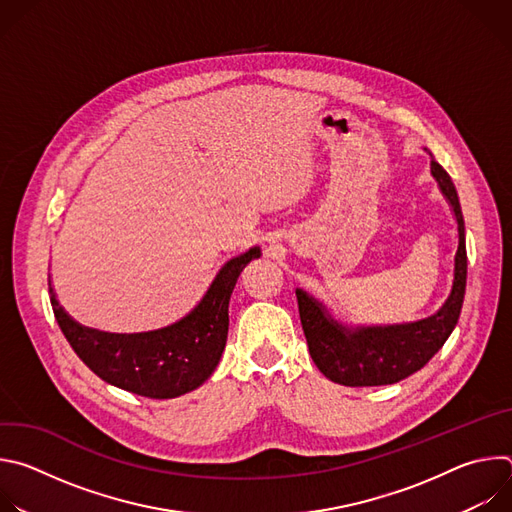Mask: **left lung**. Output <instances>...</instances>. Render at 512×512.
<instances>
[{
	"label": "left lung",
	"mask_w": 512,
	"mask_h": 512,
	"mask_svg": "<svg viewBox=\"0 0 512 512\" xmlns=\"http://www.w3.org/2000/svg\"><path fill=\"white\" fill-rule=\"evenodd\" d=\"M431 176L450 202L458 223V251L454 257L452 291L435 314L405 324L356 326L336 322L326 306L296 289L302 328L312 360L320 373L346 387L393 385L417 373L454 332L466 294V229L456 186L450 174L431 158Z\"/></svg>",
	"instance_id": "8db88e82"
}]
</instances>
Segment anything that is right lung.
Instances as JSON below:
<instances>
[{"label":"right lung","instance_id":"add662e5","mask_svg":"<svg viewBox=\"0 0 512 512\" xmlns=\"http://www.w3.org/2000/svg\"><path fill=\"white\" fill-rule=\"evenodd\" d=\"M259 257L261 249L251 247L227 261L198 306L160 330L113 334L81 326L58 304L52 281L50 304L68 344L97 377L141 397L174 399L214 373L227 344L231 294L241 271Z\"/></svg>","mask_w":512,"mask_h":512}]
</instances>
